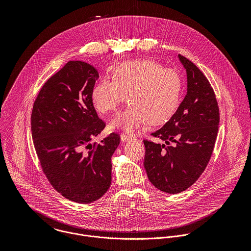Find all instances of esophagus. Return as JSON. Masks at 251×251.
Masks as SVG:
<instances>
[{"label": "esophagus", "instance_id": "esophagus-1", "mask_svg": "<svg viewBox=\"0 0 251 251\" xmlns=\"http://www.w3.org/2000/svg\"><path fill=\"white\" fill-rule=\"evenodd\" d=\"M132 139H134V138H133L131 135H128V134H126V133H123V134L121 135V140L124 141V142L130 141V140H132Z\"/></svg>", "mask_w": 251, "mask_h": 251}]
</instances>
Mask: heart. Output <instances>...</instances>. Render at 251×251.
<instances>
[{
  "mask_svg": "<svg viewBox=\"0 0 251 251\" xmlns=\"http://www.w3.org/2000/svg\"><path fill=\"white\" fill-rule=\"evenodd\" d=\"M179 73L152 60L125 62L113 71V80L102 79L92 92L96 108L108 114L116 112L126 100L127 108L113 122L131 131L150 123L167 122L179 107L181 95Z\"/></svg>",
  "mask_w": 251,
  "mask_h": 251,
  "instance_id": "obj_1",
  "label": "heart"
}]
</instances>
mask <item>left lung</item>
<instances>
[{"label":"left lung","mask_w":251,"mask_h":251,"mask_svg":"<svg viewBox=\"0 0 251 251\" xmlns=\"http://www.w3.org/2000/svg\"><path fill=\"white\" fill-rule=\"evenodd\" d=\"M179 59L187 74L186 96L170 120L151 133L166 144L143 140L148 178L157 189L171 194L187 189L205 171L219 124V108L208 78L185 57L179 55Z\"/></svg>","instance_id":"8db88e82"}]
</instances>
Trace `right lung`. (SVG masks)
<instances>
[{
	"label": "right lung",
	"instance_id": "add662e5",
	"mask_svg": "<svg viewBox=\"0 0 251 251\" xmlns=\"http://www.w3.org/2000/svg\"><path fill=\"white\" fill-rule=\"evenodd\" d=\"M98 71L70 61L52 75L36 96L31 115L34 146L51 185L77 203L100 199L110 187L111 157L121 142L117 132L91 144L105 127L94 107Z\"/></svg>",
	"mask_w": 251,
	"mask_h": 251
}]
</instances>
